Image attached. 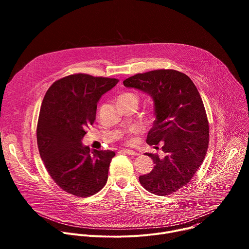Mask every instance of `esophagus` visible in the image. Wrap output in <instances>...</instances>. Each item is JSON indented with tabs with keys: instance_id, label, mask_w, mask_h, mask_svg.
I'll return each mask as SVG.
<instances>
[{
	"instance_id": "34e87169",
	"label": "esophagus",
	"mask_w": 249,
	"mask_h": 249,
	"mask_svg": "<svg viewBox=\"0 0 249 249\" xmlns=\"http://www.w3.org/2000/svg\"><path fill=\"white\" fill-rule=\"evenodd\" d=\"M122 152H123V153H126V154H128V155H131V156H137V155H138V153L135 152V151H133V150H127V149H125V150H123Z\"/></svg>"
}]
</instances>
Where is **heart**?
<instances>
[{
    "label": "heart",
    "mask_w": 249,
    "mask_h": 249,
    "mask_svg": "<svg viewBox=\"0 0 249 249\" xmlns=\"http://www.w3.org/2000/svg\"><path fill=\"white\" fill-rule=\"evenodd\" d=\"M129 99H134V100H137L138 101V99H137V95L136 94H134V93H132V92H124V93H122V94H120L119 96H118V101H121V100H129ZM136 130L133 128V129H131V132H135Z\"/></svg>",
    "instance_id": "b5f03b06"
}]
</instances>
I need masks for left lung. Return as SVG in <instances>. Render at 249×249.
Wrapping results in <instances>:
<instances>
[{"label": "left lung", "instance_id": "obj_1", "mask_svg": "<svg viewBox=\"0 0 249 249\" xmlns=\"http://www.w3.org/2000/svg\"><path fill=\"white\" fill-rule=\"evenodd\" d=\"M123 84L153 98L156 120L147 143L163 144L164 157L146 153L155 165L139 177L140 183L159 196L172 194L192 179L208 150L209 122L200 93L188 76L175 70L137 74Z\"/></svg>", "mask_w": 249, "mask_h": 249}]
</instances>
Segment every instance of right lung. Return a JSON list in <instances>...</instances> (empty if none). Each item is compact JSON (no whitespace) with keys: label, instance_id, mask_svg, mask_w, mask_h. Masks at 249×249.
I'll use <instances>...</instances> for the list:
<instances>
[{"label":"right lung","instance_id":"obj_1","mask_svg":"<svg viewBox=\"0 0 249 249\" xmlns=\"http://www.w3.org/2000/svg\"><path fill=\"white\" fill-rule=\"evenodd\" d=\"M119 81L74 74L47 90L37 123V146L44 165L64 191L89 197L103 188L115 153L90 151L83 145L86 130L95 120L97 102Z\"/></svg>","mask_w":249,"mask_h":249}]
</instances>
